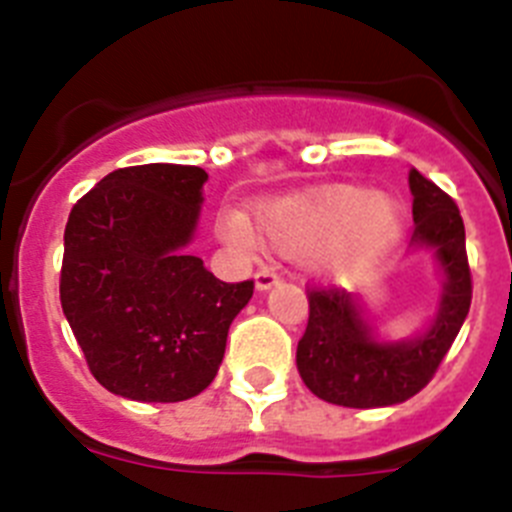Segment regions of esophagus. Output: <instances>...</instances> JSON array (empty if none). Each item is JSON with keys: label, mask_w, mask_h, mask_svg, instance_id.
Segmentation results:
<instances>
[{"label": "esophagus", "mask_w": 512, "mask_h": 512, "mask_svg": "<svg viewBox=\"0 0 512 512\" xmlns=\"http://www.w3.org/2000/svg\"><path fill=\"white\" fill-rule=\"evenodd\" d=\"M253 282H256V289H259V292H266V289L277 287L279 277H277V274H274V271L261 269V271H256V277H253Z\"/></svg>", "instance_id": "1"}]
</instances>
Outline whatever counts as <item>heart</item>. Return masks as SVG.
Here are the masks:
<instances>
[{"instance_id":"b5f03b06","label":"heart","mask_w":512,"mask_h":512,"mask_svg":"<svg viewBox=\"0 0 512 512\" xmlns=\"http://www.w3.org/2000/svg\"><path fill=\"white\" fill-rule=\"evenodd\" d=\"M400 223L402 207L390 194L333 184L261 202L256 230L241 212H230L223 235L238 248H256L261 238L279 253H302L318 274L341 277L387 251Z\"/></svg>"}]
</instances>
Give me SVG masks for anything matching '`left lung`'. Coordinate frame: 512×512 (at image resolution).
Masks as SVG:
<instances>
[{"label": "left lung", "mask_w": 512, "mask_h": 512, "mask_svg": "<svg viewBox=\"0 0 512 512\" xmlns=\"http://www.w3.org/2000/svg\"><path fill=\"white\" fill-rule=\"evenodd\" d=\"M415 230L410 251L433 256L441 295L428 325L408 338H382L359 295L310 292V320L297 343V372L307 390L343 408H387L418 395L459 336L472 305L467 235L449 194L410 169Z\"/></svg>", "instance_id": "1"}]
</instances>
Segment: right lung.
<instances>
[{"label": "right lung", "instance_id": "add662e5", "mask_svg": "<svg viewBox=\"0 0 512 512\" xmlns=\"http://www.w3.org/2000/svg\"><path fill=\"white\" fill-rule=\"evenodd\" d=\"M207 171L146 164L107 174L63 233L61 307L94 379L135 402L210 387L253 282L228 284L187 251Z\"/></svg>", "mask_w": 512, "mask_h": 512}]
</instances>
